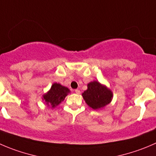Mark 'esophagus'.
Here are the masks:
<instances>
[{
    "label": "esophagus",
    "mask_w": 156,
    "mask_h": 156,
    "mask_svg": "<svg viewBox=\"0 0 156 156\" xmlns=\"http://www.w3.org/2000/svg\"><path fill=\"white\" fill-rule=\"evenodd\" d=\"M75 91L77 94H81V91H80V90H78V89H75Z\"/></svg>",
    "instance_id": "1"
}]
</instances>
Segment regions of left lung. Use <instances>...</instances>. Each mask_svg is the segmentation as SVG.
<instances>
[{
    "label": "left lung",
    "instance_id": "obj_1",
    "mask_svg": "<svg viewBox=\"0 0 156 156\" xmlns=\"http://www.w3.org/2000/svg\"><path fill=\"white\" fill-rule=\"evenodd\" d=\"M86 104L94 110L101 109L110 104L113 93L105 85L97 81L87 84V89L82 94Z\"/></svg>",
    "mask_w": 156,
    "mask_h": 156
}]
</instances>
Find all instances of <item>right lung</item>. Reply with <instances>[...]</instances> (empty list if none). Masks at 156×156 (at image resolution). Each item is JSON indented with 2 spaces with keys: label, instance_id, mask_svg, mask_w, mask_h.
Returning <instances> with one entry per match:
<instances>
[{
  "label": "right lung",
  "instance_id": "right-lung-1",
  "mask_svg": "<svg viewBox=\"0 0 156 156\" xmlns=\"http://www.w3.org/2000/svg\"><path fill=\"white\" fill-rule=\"evenodd\" d=\"M70 93L68 87L62 86L58 83H54L50 90L43 94V100L49 107L54 108L64 101L65 98Z\"/></svg>",
  "mask_w": 156,
  "mask_h": 156
}]
</instances>
